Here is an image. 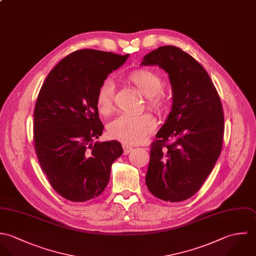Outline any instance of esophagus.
I'll return each mask as SVG.
<instances>
[{
  "mask_svg": "<svg viewBox=\"0 0 256 256\" xmlns=\"http://www.w3.org/2000/svg\"><path fill=\"white\" fill-rule=\"evenodd\" d=\"M122 148H124V154H130V152H132V150H134L132 146H126V144H124Z\"/></svg>",
  "mask_w": 256,
  "mask_h": 256,
  "instance_id": "obj_1",
  "label": "esophagus"
}]
</instances>
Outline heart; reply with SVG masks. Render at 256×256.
Returning a JSON list of instances; mask_svg holds the SVG:
<instances>
[{
    "mask_svg": "<svg viewBox=\"0 0 256 256\" xmlns=\"http://www.w3.org/2000/svg\"><path fill=\"white\" fill-rule=\"evenodd\" d=\"M128 80L140 93L148 97V108L160 112L167 104V97L162 90V76L152 69L140 68L128 73ZM114 85L112 80L102 82L97 92L96 102L100 112L108 114L114 108ZM156 128V120L148 114L128 116L122 114L112 120L108 126V136L126 144H138L144 142Z\"/></svg>",
    "mask_w": 256,
    "mask_h": 256,
    "instance_id": "heart-1",
    "label": "heart"
}]
</instances>
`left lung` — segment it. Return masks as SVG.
Returning <instances> with one entry per match:
<instances>
[{"mask_svg":"<svg viewBox=\"0 0 256 256\" xmlns=\"http://www.w3.org/2000/svg\"><path fill=\"white\" fill-rule=\"evenodd\" d=\"M142 65L165 70L173 92L172 110L150 146L146 183L156 198L181 202L201 189L220 154L222 102L204 67L179 48L160 46Z\"/></svg>","mask_w":256,"mask_h":256,"instance_id":"1","label":"left lung"}]
</instances>
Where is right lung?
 <instances>
[{
	"instance_id": "add662e5",
	"label": "right lung",
	"mask_w": 256,
	"mask_h": 256,
	"mask_svg": "<svg viewBox=\"0 0 256 256\" xmlns=\"http://www.w3.org/2000/svg\"><path fill=\"white\" fill-rule=\"evenodd\" d=\"M128 54L80 50L48 75L34 112V144L52 188L72 202H85L106 187L112 162L124 150L116 140L94 142L102 134L96 102L108 75Z\"/></svg>"
}]
</instances>
